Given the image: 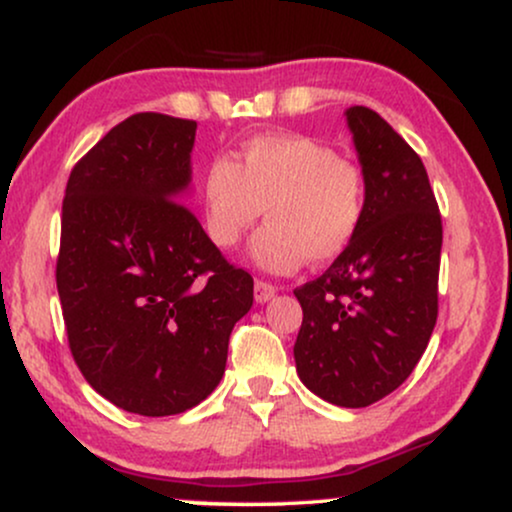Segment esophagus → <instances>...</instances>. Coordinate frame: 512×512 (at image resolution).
<instances>
[{
	"instance_id": "34e87169",
	"label": "esophagus",
	"mask_w": 512,
	"mask_h": 512,
	"mask_svg": "<svg viewBox=\"0 0 512 512\" xmlns=\"http://www.w3.org/2000/svg\"><path fill=\"white\" fill-rule=\"evenodd\" d=\"M276 293H278V288L274 286V283L264 281V278H257L255 281V300L257 302H269Z\"/></svg>"
}]
</instances>
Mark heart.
Returning a JSON list of instances; mask_svg holds the SVG:
<instances>
[{
	"label": "heart",
	"mask_w": 512,
	"mask_h": 512,
	"mask_svg": "<svg viewBox=\"0 0 512 512\" xmlns=\"http://www.w3.org/2000/svg\"><path fill=\"white\" fill-rule=\"evenodd\" d=\"M203 224L217 248L229 250L267 210L252 241L260 267L286 274L312 260L340 257L364 226V165L304 134H260L231 155H217L200 179Z\"/></svg>",
	"instance_id": "1"
}]
</instances>
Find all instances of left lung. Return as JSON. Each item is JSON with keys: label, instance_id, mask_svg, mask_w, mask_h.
<instances>
[{"label": "left lung", "instance_id": "8db88e82", "mask_svg": "<svg viewBox=\"0 0 512 512\" xmlns=\"http://www.w3.org/2000/svg\"><path fill=\"white\" fill-rule=\"evenodd\" d=\"M368 210L354 243L295 288L302 326L295 366L304 385L345 409L397 390L437 323L442 215L423 160L378 113L347 111Z\"/></svg>", "mask_w": 512, "mask_h": 512}]
</instances>
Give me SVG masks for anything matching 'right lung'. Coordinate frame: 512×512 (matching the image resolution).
Wrapping results in <instances>:
<instances>
[{
	"mask_svg": "<svg viewBox=\"0 0 512 512\" xmlns=\"http://www.w3.org/2000/svg\"><path fill=\"white\" fill-rule=\"evenodd\" d=\"M196 120L129 115L77 160L61 210L56 288L68 345L101 397L139 416L200 404L224 375L252 276L179 203Z\"/></svg>",
	"mask_w": 512,
	"mask_h": 512,
	"instance_id": "1",
	"label": "right lung"
}]
</instances>
